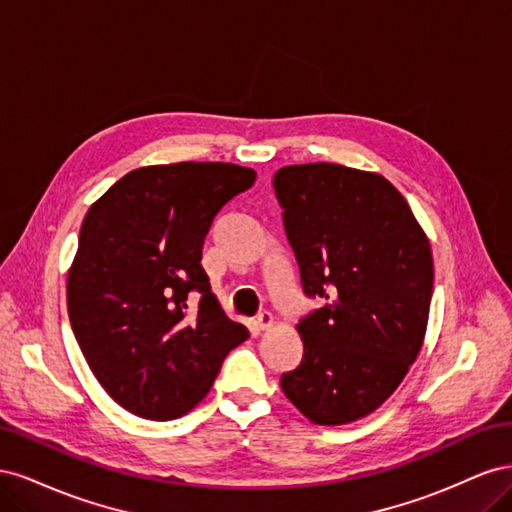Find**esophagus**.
<instances>
[{
    "label": "esophagus",
    "mask_w": 512,
    "mask_h": 512,
    "mask_svg": "<svg viewBox=\"0 0 512 512\" xmlns=\"http://www.w3.org/2000/svg\"><path fill=\"white\" fill-rule=\"evenodd\" d=\"M271 324H273V316H271V312H260V314L256 316V327H258L260 331H267V329H271Z\"/></svg>",
    "instance_id": "esophagus-1"
}]
</instances>
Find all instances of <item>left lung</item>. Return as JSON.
<instances>
[{"instance_id": "8db88e82", "label": "left lung", "mask_w": 512, "mask_h": 512, "mask_svg": "<svg viewBox=\"0 0 512 512\" xmlns=\"http://www.w3.org/2000/svg\"><path fill=\"white\" fill-rule=\"evenodd\" d=\"M309 299L297 324L303 359L282 391L309 421L344 425L380 408L421 352L433 258L406 198L382 175L342 164L273 175Z\"/></svg>"}]
</instances>
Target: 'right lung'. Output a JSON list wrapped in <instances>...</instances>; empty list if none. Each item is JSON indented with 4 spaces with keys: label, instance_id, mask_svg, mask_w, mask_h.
<instances>
[{
    "label": "right lung",
    "instance_id": "1",
    "mask_svg": "<svg viewBox=\"0 0 512 512\" xmlns=\"http://www.w3.org/2000/svg\"><path fill=\"white\" fill-rule=\"evenodd\" d=\"M254 181L252 168L224 162L145 166L89 207L68 316L89 369L128 412L149 421L188 414L250 337L224 314L200 256L215 215Z\"/></svg>",
    "mask_w": 512,
    "mask_h": 512
}]
</instances>
